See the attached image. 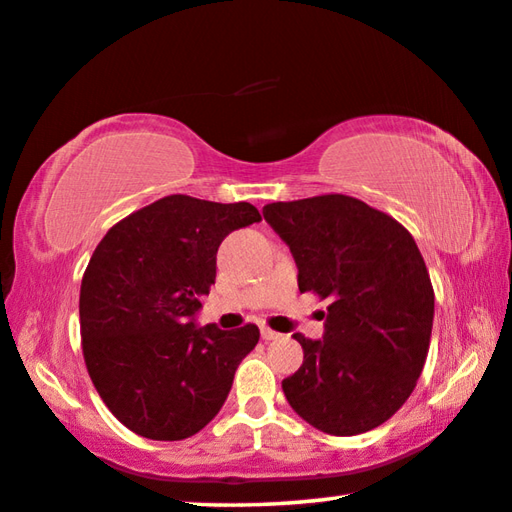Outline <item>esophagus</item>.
<instances>
[{
    "label": "esophagus",
    "instance_id": "obj_1",
    "mask_svg": "<svg viewBox=\"0 0 512 512\" xmlns=\"http://www.w3.org/2000/svg\"><path fill=\"white\" fill-rule=\"evenodd\" d=\"M280 337H282L280 332H275L271 328H262V339H264V342H273V339H280Z\"/></svg>",
    "mask_w": 512,
    "mask_h": 512
}]
</instances>
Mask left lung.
I'll return each mask as SVG.
<instances>
[{"label": "left lung", "mask_w": 512, "mask_h": 512, "mask_svg": "<svg viewBox=\"0 0 512 512\" xmlns=\"http://www.w3.org/2000/svg\"><path fill=\"white\" fill-rule=\"evenodd\" d=\"M264 218L287 243L298 289L328 298L323 339L282 380L298 417L328 435H360L408 401L431 344L435 294L412 234L358 198L330 193L271 202Z\"/></svg>", "instance_id": "left-lung-1"}]
</instances>
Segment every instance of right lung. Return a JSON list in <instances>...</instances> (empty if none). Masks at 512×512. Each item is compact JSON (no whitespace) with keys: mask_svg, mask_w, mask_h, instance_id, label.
<instances>
[{"mask_svg":"<svg viewBox=\"0 0 512 512\" xmlns=\"http://www.w3.org/2000/svg\"><path fill=\"white\" fill-rule=\"evenodd\" d=\"M259 221L250 202L166 196L97 243L81 280V348L97 394L129 431L186 440L223 408L259 330L200 328L196 314L221 241Z\"/></svg>","mask_w":512,"mask_h":512,"instance_id":"1","label":"right lung"}]
</instances>
